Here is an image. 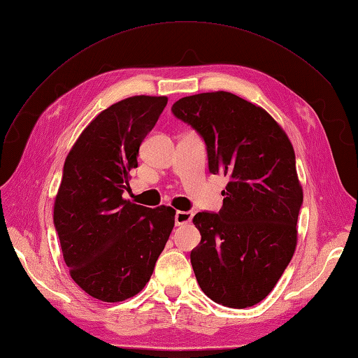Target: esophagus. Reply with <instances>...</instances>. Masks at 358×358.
<instances>
[{"mask_svg": "<svg viewBox=\"0 0 358 358\" xmlns=\"http://www.w3.org/2000/svg\"><path fill=\"white\" fill-rule=\"evenodd\" d=\"M192 220V212H183V210H178L175 215V222L176 225H183Z\"/></svg>", "mask_w": 358, "mask_h": 358, "instance_id": "esophagus-1", "label": "esophagus"}]
</instances>
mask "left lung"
<instances>
[{"label": "left lung", "mask_w": 358, "mask_h": 358, "mask_svg": "<svg viewBox=\"0 0 358 358\" xmlns=\"http://www.w3.org/2000/svg\"><path fill=\"white\" fill-rule=\"evenodd\" d=\"M196 129L209 171L229 176L218 213L194 216L201 241L191 264L203 292L243 309L273 289L297 245L303 191L284 129L264 109L231 92L183 96L171 106Z\"/></svg>", "instance_id": "8db88e82"}]
</instances>
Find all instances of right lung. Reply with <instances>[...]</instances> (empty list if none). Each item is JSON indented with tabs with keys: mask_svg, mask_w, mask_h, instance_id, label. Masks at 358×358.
<instances>
[{
	"mask_svg": "<svg viewBox=\"0 0 358 358\" xmlns=\"http://www.w3.org/2000/svg\"><path fill=\"white\" fill-rule=\"evenodd\" d=\"M167 96L136 95L103 110L64 162L53 224L73 280L101 301L136 296L152 276L175 225V209L122 199L140 145Z\"/></svg>",
	"mask_w": 358,
	"mask_h": 358,
	"instance_id": "add662e5",
	"label": "right lung"
}]
</instances>
